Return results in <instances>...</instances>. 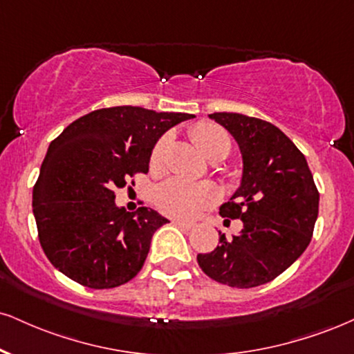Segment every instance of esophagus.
Instances as JSON below:
<instances>
[{"instance_id": "1", "label": "esophagus", "mask_w": 354, "mask_h": 354, "mask_svg": "<svg viewBox=\"0 0 354 354\" xmlns=\"http://www.w3.org/2000/svg\"><path fill=\"white\" fill-rule=\"evenodd\" d=\"M173 224L178 225V227H180V229H185V231H191V229L194 227V224L186 223V221H181V219H174Z\"/></svg>"}]
</instances>
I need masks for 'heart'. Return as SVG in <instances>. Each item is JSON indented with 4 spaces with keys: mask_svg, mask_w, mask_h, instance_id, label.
Here are the masks:
<instances>
[{
    "mask_svg": "<svg viewBox=\"0 0 354 354\" xmlns=\"http://www.w3.org/2000/svg\"><path fill=\"white\" fill-rule=\"evenodd\" d=\"M196 147L206 158L229 151V136L212 123H199L191 131ZM166 140H160L151 151V166L160 168L163 163ZM218 199V191L209 183H193L183 178H171L161 183L156 189L155 201L161 212L173 218H193Z\"/></svg>",
    "mask_w": 354,
    "mask_h": 354,
    "instance_id": "obj_1",
    "label": "heart"
}]
</instances>
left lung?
<instances>
[{
	"instance_id": "8db88e82",
	"label": "left lung",
	"mask_w": 354,
	"mask_h": 354,
	"mask_svg": "<svg viewBox=\"0 0 354 354\" xmlns=\"http://www.w3.org/2000/svg\"><path fill=\"white\" fill-rule=\"evenodd\" d=\"M239 147V188L221 206V216L239 218L242 231L219 242L198 263L216 282L252 288L279 277L312 241L318 194L312 171L299 148L272 123L242 113H211Z\"/></svg>"
}]
</instances>
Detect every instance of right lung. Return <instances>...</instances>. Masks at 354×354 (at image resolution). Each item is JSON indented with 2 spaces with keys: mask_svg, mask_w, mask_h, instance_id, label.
<instances>
[{
  "mask_svg": "<svg viewBox=\"0 0 354 354\" xmlns=\"http://www.w3.org/2000/svg\"><path fill=\"white\" fill-rule=\"evenodd\" d=\"M191 113L100 109L72 122L53 143L32 189V212L50 263L88 288H113L142 270L151 237L169 223L140 207L127 212L115 188L147 173L155 145Z\"/></svg>",
  "mask_w": 354,
  "mask_h": 354,
  "instance_id": "1",
  "label": "right lung"
}]
</instances>
